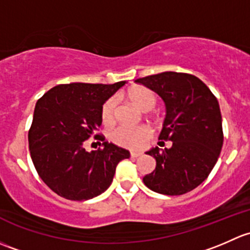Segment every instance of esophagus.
<instances>
[{"instance_id": "obj_1", "label": "esophagus", "mask_w": 250, "mask_h": 250, "mask_svg": "<svg viewBox=\"0 0 250 250\" xmlns=\"http://www.w3.org/2000/svg\"><path fill=\"white\" fill-rule=\"evenodd\" d=\"M130 155L131 158H138V156L142 155V153H138V151H131Z\"/></svg>"}]
</instances>
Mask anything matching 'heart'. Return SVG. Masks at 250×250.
Returning <instances> with one entry per match:
<instances>
[{"label": "heart", "instance_id": "obj_1", "mask_svg": "<svg viewBox=\"0 0 250 250\" xmlns=\"http://www.w3.org/2000/svg\"><path fill=\"white\" fill-rule=\"evenodd\" d=\"M127 97L138 109L149 112L155 106L156 97L153 91L142 86L132 87L127 92ZM117 100L109 99L104 104L101 110V119L104 125H110L115 119ZM150 137V131L144 126H126L120 125L109 132V138L117 146L128 149H141Z\"/></svg>", "mask_w": 250, "mask_h": 250}]
</instances>
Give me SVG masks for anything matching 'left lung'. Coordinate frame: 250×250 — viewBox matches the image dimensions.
<instances>
[{
    "label": "left lung",
    "mask_w": 250,
    "mask_h": 250,
    "mask_svg": "<svg viewBox=\"0 0 250 250\" xmlns=\"http://www.w3.org/2000/svg\"><path fill=\"white\" fill-rule=\"evenodd\" d=\"M163 99L166 118L159 140L171 148L146 151L156 160L143 182L153 191L183 195L205 181L217 164L223 146V125L218 100L197 77L163 72L136 79Z\"/></svg>",
    "instance_id": "1"
}]
</instances>
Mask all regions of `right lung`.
I'll list each match as a JSON object with an SVG mask.
<instances>
[{"label":"right lung","mask_w":250,"mask_h":250,"mask_svg":"<svg viewBox=\"0 0 250 250\" xmlns=\"http://www.w3.org/2000/svg\"><path fill=\"white\" fill-rule=\"evenodd\" d=\"M126 82L54 86L37 101L29 131L31 159L42 181L60 196L85 201L112 184L119 161L130 153L113 143L87 152L83 142L102 124L104 104Z\"/></svg>","instance_id":"right-lung-1"}]
</instances>
